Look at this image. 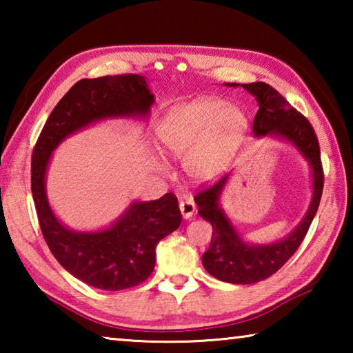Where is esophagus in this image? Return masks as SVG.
Here are the masks:
<instances>
[{
  "label": "esophagus",
  "mask_w": 353,
  "mask_h": 353,
  "mask_svg": "<svg viewBox=\"0 0 353 353\" xmlns=\"http://www.w3.org/2000/svg\"><path fill=\"white\" fill-rule=\"evenodd\" d=\"M179 208H181L182 216L185 219H190L194 214V212H196V204L193 202V199H185V201H181V204H179Z\"/></svg>",
  "instance_id": "34e87169"
}]
</instances>
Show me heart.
Segmentation results:
<instances>
[{"mask_svg":"<svg viewBox=\"0 0 353 353\" xmlns=\"http://www.w3.org/2000/svg\"><path fill=\"white\" fill-rule=\"evenodd\" d=\"M246 129V115L236 105L201 98L172 107L159 123L157 137L166 152L185 159L191 177L207 182L227 168Z\"/></svg>","mask_w":353,"mask_h":353,"instance_id":"obj_1","label":"heart"}]
</instances>
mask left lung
<instances>
[{
  "instance_id": "1",
  "label": "left lung",
  "mask_w": 353,
  "mask_h": 353,
  "mask_svg": "<svg viewBox=\"0 0 353 353\" xmlns=\"http://www.w3.org/2000/svg\"><path fill=\"white\" fill-rule=\"evenodd\" d=\"M225 85L238 87L240 83ZM241 87L254 94L259 103V110L254 118V135L279 137L292 143L310 163L313 176V198L307 214L288 236L272 244H249L244 241L221 208L219 198L229 174L194 196L199 207V216L213 227L210 246L202 255L205 271L221 282L250 285L276 274L302 244L318 212L324 188V171L318 137L308 119L299 113L276 88L265 82L241 83Z\"/></svg>"
}]
</instances>
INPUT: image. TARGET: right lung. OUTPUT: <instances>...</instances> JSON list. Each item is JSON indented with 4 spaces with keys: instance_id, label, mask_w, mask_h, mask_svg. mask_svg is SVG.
<instances>
[{
    "instance_id": "right-lung-1",
    "label": "right lung",
    "mask_w": 353,
    "mask_h": 353,
    "mask_svg": "<svg viewBox=\"0 0 353 353\" xmlns=\"http://www.w3.org/2000/svg\"><path fill=\"white\" fill-rule=\"evenodd\" d=\"M154 104L140 74L82 79L59 101L32 151L31 190L48 248L71 276L93 288H132L151 276L159 241L181 225L177 198L132 202L115 224L98 232H76L56 218L46 198L45 179L51 154L68 135L107 118L148 117Z\"/></svg>"
}]
</instances>
